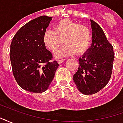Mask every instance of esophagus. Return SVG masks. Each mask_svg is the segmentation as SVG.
Segmentation results:
<instances>
[{
  "instance_id": "obj_1",
  "label": "esophagus",
  "mask_w": 123,
  "mask_h": 123,
  "mask_svg": "<svg viewBox=\"0 0 123 123\" xmlns=\"http://www.w3.org/2000/svg\"><path fill=\"white\" fill-rule=\"evenodd\" d=\"M65 60H66L65 59H61V60H59V61H58V62H59V64H61V63H62V62H63L64 61H65Z\"/></svg>"
}]
</instances>
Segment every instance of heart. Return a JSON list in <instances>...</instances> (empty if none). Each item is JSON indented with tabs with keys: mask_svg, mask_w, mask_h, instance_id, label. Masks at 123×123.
<instances>
[{
	"mask_svg": "<svg viewBox=\"0 0 123 123\" xmlns=\"http://www.w3.org/2000/svg\"><path fill=\"white\" fill-rule=\"evenodd\" d=\"M64 40L67 45L56 52V57L68 56L74 53L77 55H82L87 51L90 45V30L86 25L64 19L56 23L55 30H47L43 35L45 45L53 52L63 45Z\"/></svg>",
	"mask_w": 123,
	"mask_h": 123,
	"instance_id": "obj_1",
	"label": "heart"
}]
</instances>
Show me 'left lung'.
<instances>
[{
  "instance_id": "8db88e82",
  "label": "left lung",
  "mask_w": 123,
  "mask_h": 123,
  "mask_svg": "<svg viewBox=\"0 0 123 123\" xmlns=\"http://www.w3.org/2000/svg\"><path fill=\"white\" fill-rule=\"evenodd\" d=\"M92 30V45L79 58V67L73 76L78 90L85 95L98 92L111 78L114 61L113 46L107 39L103 30L90 20Z\"/></svg>"
}]
</instances>
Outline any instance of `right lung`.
I'll use <instances>...</instances> for the list:
<instances>
[{
  "label": "right lung",
  "mask_w": 123,
  "mask_h": 123,
  "mask_svg": "<svg viewBox=\"0 0 123 123\" xmlns=\"http://www.w3.org/2000/svg\"><path fill=\"white\" fill-rule=\"evenodd\" d=\"M52 17L42 16L22 26L13 37L10 58L13 74L21 88L33 93L48 89L59 64L51 61L53 55L46 49L43 35Z\"/></svg>",
  "instance_id": "obj_1"
}]
</instances>
